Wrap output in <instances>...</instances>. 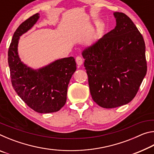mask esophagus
<instances>
[{
  "instance_id": "1",
  "label": "esophagus",
  "mask_w": 154,
  "mask_h": 154,
  "mask_svg": "<svg viewBox=\"0 0 154 154\" xmlns=\"http://www.w3.org/2000/svg\"><path fill=\"white\" fill-rule=\"evenodd\" d=\"M75 61L77 62V64L79 65V66H81V65L83 64V59L82 57L77 56L76 59H75Z\"/></svg>"
}]
</instances>
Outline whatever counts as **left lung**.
Returning a JSON list of instances; mask_svg holds the SVG:
<instances>
[{"label": "left lung", "mask_w": 154, "mask_h": 154, "mask_svg": "<svg viewBox=\"0 0 154 154\" xmlns=\"http://www.w3.org/2000/svg\"><path fill=\"white\" fill-rule=\"evenodd\" d=\"M113 15L114 29L82 51L92 98L106 109L130 103L147 72L142 35L126 14Z\"/></svg>", "instance_id": "obj_1"}]
</instances>
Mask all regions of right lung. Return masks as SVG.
I'll list each match as a JSON object with an SVG mask.
<instances>
[{"label": "right lung", "mask_w": 154, "mask_h": 154, "mask_svg": "<svg viewBox=\"0 0 154 154\" xmlns=\"http://www.w3.org/2000/svg\"><path fill=\"white\" fill-rule=\"evenodd\" d=\"M39 17V14L33 15L15 30L8 51V63L17 95L34 111L49 113L58 111L65 105L68 85L77 68L73 57L56 60L38 69L21 60L17 49L20 37L33 27Z\"/></svg>", "instance_id": "right-lung-1"}]
</instances>
